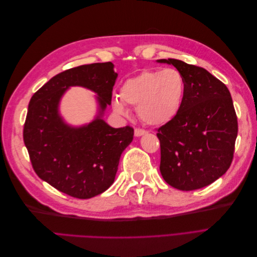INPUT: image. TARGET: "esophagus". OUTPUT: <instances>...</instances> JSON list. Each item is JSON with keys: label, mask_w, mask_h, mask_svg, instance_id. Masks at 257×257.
<instances>
[{"label": "esophagus", "mask_w": 257, "mask_h": 257, "mask_svg": "<svg viewBox=\"0 0 257 257\" xmlns=\"http://www.w3.org/2000/svg\"><path fill=\"white\" fill-rule=\"evenodd\" d=\"M146 133H147V132L145 130H142V128H135V131H134V135L136 137H141V136L145 135Z\"/></svg>", "instance_id": "1"}]
</instances>
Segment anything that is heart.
I'll list each match as a JSON object with an SVG mask.
<instances>
[{"mask_svg": "<svg viewBox=\"0 0 257 257\" xmlns=\"http://www.w3.org/2000/svg\"><path fill=\"white\" fill-rule=\"evenodd\" d=\"M185 92L181 73L175 68L145 71L123 82L119 97L112 100V109L127 114L125 105L136 107L137 114L153 126L164 125L180 110Z\"/></svg>", "mask_w": 257, "mask_h": 257, "instance_id": "b5f03b06", "label": "heart"}]
</instances>
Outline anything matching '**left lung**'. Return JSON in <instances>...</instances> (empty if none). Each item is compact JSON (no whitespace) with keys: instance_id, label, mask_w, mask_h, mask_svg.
Wrapping results in <instances>:
<instances>
[{"instance_id":"1","label":"left lung","mask_w":257,"mask_h":257,"mask_svg":"<svg viewBox=\"0 0 257 257\" xmlns=\"http://www.w3.org/2000/svg\"><path fill=\"white\" fill-rule=\"evenodd\" d=\"M185 92L175 118L158 130L163 179L181 191L198 190L222 177L230 166L238 133L237 116L226 85L203 67L176 59Z\"/></svg>"}]
</instances>
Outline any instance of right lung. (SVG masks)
Returning <instances> with one entry per match:
<instances>
[{
  "mask_svg": "<svg viewBox=\"0 0 257 257\" xmlns=\"http://www.w3.org/2000/svg\"><path fill=\"white\" fill-rule=\"evenodd\" d=\"M113 67L106 62L67 69L30 100L23 141L31 163L42 180L69 196L87 199L109 189L121 154L133 141V128H114L104 120L118 77ZM71 86L97 94L98 111L91 122L72 126L61 116L59 103Z\"/></svg>",
  "mask_w": 257,
  "mask_h": 257,
  "instance_id": "1",
  "label": "right lung"
}]
</instances>
